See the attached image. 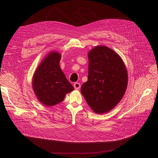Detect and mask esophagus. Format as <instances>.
<instances>
[{"label": "esophagus", "instance_id": "34e87169", "mask_svg": "<svg viewBox=\"0 0 158 158\" xmlns=\"http://www.w3.org/2000/svg\"><path fill=\"white\" fill-rule=\"evenodd\" d=\"M73 87L76 89H79L81 88V85L79 82H75L73 84Z\"/></svg>", "mask_w": 158, "mask_h": 158}]
</instances>
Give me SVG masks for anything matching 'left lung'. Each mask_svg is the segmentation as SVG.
<instances>
[{"label":"left lung","instance_id":"left-lung-1","mask_svg":"<svg viewBox=\"0 0 158 158\" xmlns=\"http://www.w3.org/2000/svg\"><path fill=\"white\" fill-rule=\"evenodd\" d=\"M88 81L81 92L95 113L111 111L121 101L128 82L127 72L120 56L106 46H97L88 52Z\"/></svg>","mask_w":158,"mask_h":158}]
</instances>
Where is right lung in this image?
<instances>
[{
  "label": "right lung",
  "instance_id": "right-lung-1",
  "mask_svg": "<svg viewBox=\"0 0 158 158\" xmlns=\"http://www.w3.org/2000/svg\"><path fill=\"white\" fill-rule=\"evenodd\" d=\"M61 54L51 52L38 66L32 78V89L39 101L53 106L64 100L73 90L60 66Z\"/></svg>",
  "mask_w": 158,
  "mask_h": 158
}]
</instances>
